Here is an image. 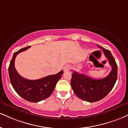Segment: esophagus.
<instances>
[{"label": "esophagus", "instance_id": "34e87169", "mask_svg": "<svg viewBox=\"0 0 128 128\" xmlns=\"http://www.w3.org/2000/svg\"><path fill=\"white\" fill-rule=\"evenodd\" d=\"M70 66H68V65L66 66L65 67H64V72H68V71L69 70H70Z\"/></svg>", "mask_w": 128, "mask_h": 128}]
</instances>
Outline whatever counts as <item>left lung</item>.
Here are the masks:
<instances>
[{"label": "left lung", "mask_w": 128, "mask_h": 128, "mask_svg": "<svg viewBox=\"0 0 128 128\" xmlns=\"http://www.w3.org/2000/svg\"><path fill=\"white\" fill-rule=\"evenodd\" d=\"M97 46L102 49L112 66L108 76L96 79L76 72H73L72 74L71 86L73 92L80 99L89 102L100 101L107 96L113 88L118 78V66L111 52L98 44Z\"/></svg>", "instance_id": "1"}]
</instances>
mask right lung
Returning a JSON list of instances; mask_svg holds the SVG:
<instances>
[{"label":"right lung","instance_id":"1","mask_svg":"<svg viewBox=\"0 0 128 128\" xmlns=\"http://www.w3.org/2000/svg\"><path fill=\"white\" fill-rule=\"evenodd\" d=\"M31 46L21 49L14 54L8 71L10 84L21 97L32 102H38L48 98L54 90L56 83L61 79L63 70L55 74L49 75L38 80H28L21 77L15 68V60L21 52Z\"/></svg>","mask_w":128,"mask_h":128}]
</instances>
